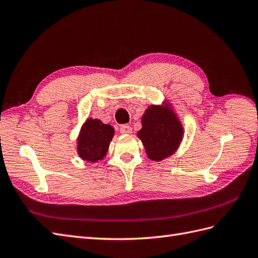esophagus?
<instances>
[{
	"instance_id": "esophagus-1",
	"label": "esophagus",
	"mask_w": 258,
	"mask_h": 258,
	"mask_svg": "<svg viewBox=\"0 0 258 258\" xmlns=\"http://www.w3.org/2000/svg\"><path fill=\"white\" fill-rule=\"evenodd\" d=\"M120 132L122 134H131L132 133V127L130 126L128 124L122 125V126L120 127Z\"/></svg>"
}]
</instances>
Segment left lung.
<instances>
[{"label":"left lung","instance_id":"1","mask_svg":"<svg viewBox=\"0 0 258 258\" xmlns=\"http://www.w3.org/2000/svg\"><path fill=\"white\" fill-rule=\"evenodd\" d=\"M138 131L149 159L160 161L173 155L183 138V126L169 103L150 105L142 117Z\"/></svg>","mask_w":258,"mask_h":258}]
</instances>
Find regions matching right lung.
<instances>
[{"label":"right lung","instance_id":"obj_1","mask_svg":"<svg viewBox=\"0 0 258 258\" xmlns=\"http://www.w3.org/2000/svg\"><path fill=\"white\" fill-rule=\"evenodd\" d=\"M113 135L114 128L111 125L103 124L98 118H88L82 126L77 140L79 157L90 162L101 160L107 154Z\"/></svg>","mask_w":258,"mask_h":258}]
</instances>
